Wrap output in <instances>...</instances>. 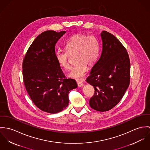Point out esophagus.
I'll return each mask as SVG.
<instances>
[{
    "mask_svg": "<svg viewBox=\"0 0 150 150\" xmlns=\"http://www.w3.org/2000/svg\"><path fill=\"white\" fill-rule=\"evenodd\" d=\"M77 84L78 86V87H82L83 86V83L81 81H78L77 82Z\"/></svg>",
    "mask_w": 150,
    "mask_h": 150,
    "instance_id": "1",
    "label": "esophagus"
}]
</instances>
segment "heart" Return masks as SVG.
I'll use <instances>...</instances> for the list:
<instances>
[{
	"instance_id": "heart-1",
	"label": "heart",
	"mask_w": 150,
	"mask_h": 150,
	"mask_svg": "<svg viewBox=\"0 0 150 150\" xmlns=\"http://www.w3.org/2000/svg\"><path fill=\"white\" fill-rule=\"evenodd\" d=\"M65 50H59L56 53V59L59 65L66 70L71 68L69 55H76V64L73 67L68 76L81 80L86 74L87 66L91 67L96 63L99 53L100 44L94 35L77 34L72 36L66 44Z\"/></svg>"
}]
</instances>
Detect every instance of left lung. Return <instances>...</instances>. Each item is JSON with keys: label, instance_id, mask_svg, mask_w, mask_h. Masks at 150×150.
Returning <instances> with one entry per match:
<instances>
[{"label": "left lung", "instance_id": "8db88e82", "mask_svg": "<svg viewBox=\"0 0 150 150\" xmlns=\"http://www.w3.org/2000/svg\"><path fill=\"white\" fill-rule=\"evenodd\" d=\"M102 50L100 59L93 67L86 82L94 88L90 106L106 112L122 99L130 83V60L122 43L106 31L100 33Z\"/></svg>", "mask_w": 150, "mask_h": 150}]
</instances>
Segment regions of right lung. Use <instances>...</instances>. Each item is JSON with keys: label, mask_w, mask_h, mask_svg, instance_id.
<instances>
[{"label": "right lung", "mask_w": 150, "mask_h": 150, "mask_svg": "<svg viewBox=\"0 0 150 150\" xmlns=\"http://www.w3.org/2000/svg\"><path fill=\"white\" fill-rule=\"evenodd\" d=\"M64 33L47 30L40 34L23 60L26 90L35 105L49 113L64 110L68 105L69 91L78 86L74 79L65 78L56 59L55 45Z\"/></svg>", "instance_id": "obj_1"}]
</instances>
